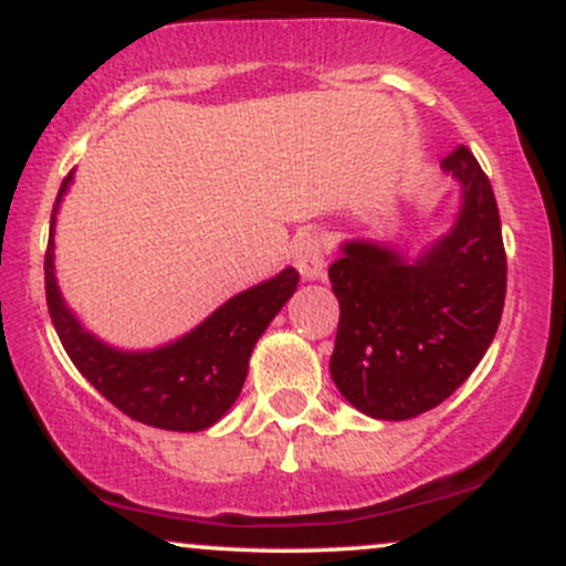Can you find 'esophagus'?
Masks as SVG:
<instances>
[{
	"mask_svg": "<svg viewBox=\"0 0 566 566\" xmlns=\"http://www.w3.org/2000/svg\"><path fill=\"white\" fill-rule=\"evenodd\" d=\"M324 255H327V250H324V242L316 233H303L292 244V263L301 271L305 282H314V279L324 276V269H327Z\"/></svg>",
	"mask_w": 566,
	"mask_h": 566,
	"instance_id": "1",
	"label": "esophagus"
}]
</instances>
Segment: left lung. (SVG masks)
Wrapping results in <instances>:
<instances>
[{
	"mask_svg": "<svg viewBox=\"0 0 566 566\" xmlns=\"http://www.w3.org/2000/svg\"><path fill=\"white\" fill-rule=\"evenodd\" d=\"M460 184L452 229L407 258L350 239L329 265L340 322L329 375L375 420L428 412L469 380L497 333L505 250L490 178L465 146L441 161Z\"/></svg>",
	"mask_w": 566,
	"mask_h": 566,
	"instance_id": "1",
	"label": "left lung"
}]
</instances>
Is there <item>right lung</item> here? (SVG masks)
Listing matches in <instances>:
<instances>
[{
	"instance_id": "obj_1",
	"label": "right lung",
	"mask_w": 566,
	"mask_h": 566,
	"mask_svg": "<svg viewBox=\"0 0 566 566\" xmlns=\"http://www.w3.org/2000/svg\"><path fill=\"white\" fill-rule=\"evenodd\" d=\"M74 172L57 191L44 255V290L50 319L69 359L116 409L138 423L165 431H205L216 426L242 394L252 348L271 319L297 290V271L239 292L178 340L148 350H125L103 343L76 319L55 276V220Z\"/></svg>"
}]
</instances>
